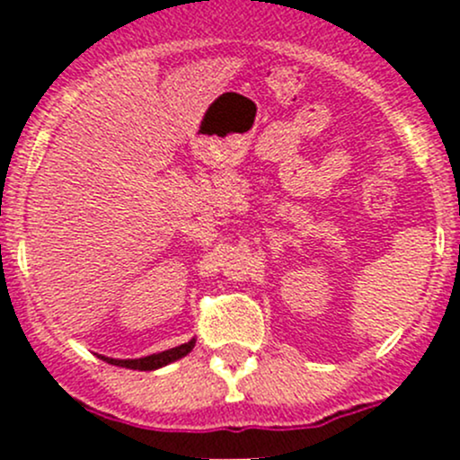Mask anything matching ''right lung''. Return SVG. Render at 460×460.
Here are the masks:
<instances>
[{
    "mask_svg": "<svg viewBox=\"0 0 460 460\" xmlns=\"http://www.w3.org/2000/svg\"><path fill=\"white\" fill-rule=\"evenodd\" d=\"M193 345H196V341H189V342H184V345L173 347V349L162 351V354H153V356H146V358H136V360L104 358V356H100V358L106 360V363H111V365H119V367L140 369V372H151V369L164 367V365H169V363H173V360H178V358H182V356H187L189 351L193 349Z\"/></svg>",
    "mask_w": 460,
    "mask_h": 460,
    "instance_id": "right-lung-1",
    "label": "right lung"
}]
</instances>
